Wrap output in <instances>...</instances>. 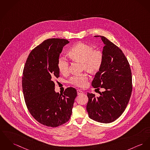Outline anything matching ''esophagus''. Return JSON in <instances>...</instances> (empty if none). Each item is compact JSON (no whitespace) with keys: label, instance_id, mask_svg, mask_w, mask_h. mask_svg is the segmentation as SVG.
Returning <instances> with one entry per match:
<instances>
[{"label":"esophagus","instance_id":"esophagus-1","mask_svg":"<svg viewBox=\"0 0 150 150\" xmlns=\"http://www.w3.org/2000/svg\"><path fill=\"white\" fill-rule=\"evenodd\" d=\"M77 94L78 95H81V94H83V92L82 91H81V90H77Z\"/></svg>","mask_w":150,"mask_h":150}]
</instances>
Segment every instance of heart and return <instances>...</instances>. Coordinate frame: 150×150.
Instances as JSON below:
<instances>
[{
  "label": "heart",
  "mask_w": 150,
  "mask_h": 150,
  "mask_svg": "<svg viewBox=\"0 0 150 150\" xmlns=\"http://www.w3.org/2000/svg\"><path fill=\"white\" fill-rule=\"evenodd\" d=\"M68 55L74 61L81 63L82 70H86L91 74L99 72L103 61V54L99 50H94L89 44L79 42L73 45L69 51ZM58 69L62 74H67L69 69V63L65 58L61 57L57 62ZM88 81V76L86 73L72 77L69 82L74 86L84 88Z\"/></svg>",
  "instance_id": "b5f03b06"
}]
</instances>
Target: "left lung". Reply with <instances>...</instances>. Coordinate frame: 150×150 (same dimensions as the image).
<instances>
[{
	"mask_svg": "<svg viewBox=\"0 0 150 150\" xmlns=\"http://www.w3.org/2000/svg\"><path fill=\"white\" fill-rule=\"evenodd\" d=\"M100 37L105 46L103 61L98 73L91 82L94 88L105 89L99 97L88 93L86 110L89 118L109 123L118 118L125 110L132 89L130 64L123 52L104 36Z\"/></svg>",
	"mask_w": 150,
	"mask_h": 150,
	"instance_id": "8db88e82",
	"label": "left lung"
}]
</instances>
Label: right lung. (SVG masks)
<instances>
[{
  "label": "right lung",
  "instance_id": "right-lung-1",
  "mask_svg": "<svg viewBox=\"0 0 150 150\" xmlns=\"http://www.w3.org/2000/svg\"><path fill=\"white\" fill-rule=\"evenodd\" d=\"M69 42L64 39L44 40L30 52L23 69L22 88L27 109L38 122L48 127H56L69 120L77 96L73 88L61 95L54 91V80L60 77V54Z\"/></svg>",
  "mask_w": 150,
  "mask_h": 150
}]
</instances>
